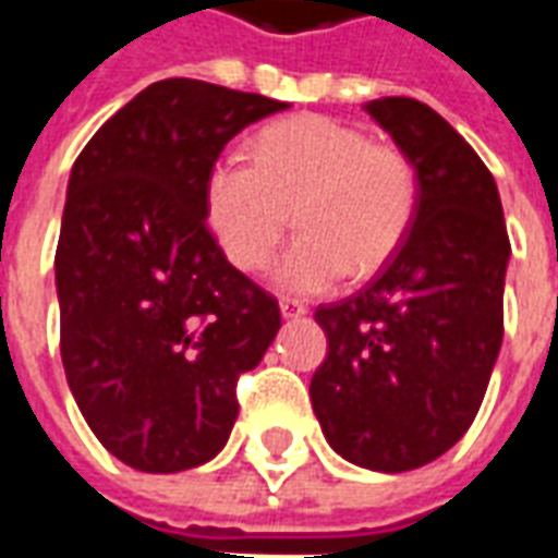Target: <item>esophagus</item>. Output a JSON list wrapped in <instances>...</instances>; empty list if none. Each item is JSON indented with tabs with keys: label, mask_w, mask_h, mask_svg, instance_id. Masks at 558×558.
Wrapping results in <instances>:
<instances>
[{
	"label": "esophagus",
	"mask_w": 558,
	"mask_h": 558,
	"mask_svg": "<svg viewBox=\"0 0 558 558\" xmlns=\"http://www.w3.org/2000/svg\"><path fill=\"white\" fill-rule=\"evenodd\" d=\"M307 314V307L295 299H280V316L283 319H299V316Z\"/></svg>",
	"instance_id": "esophagus-1"
}]
</instances>
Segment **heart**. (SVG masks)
<instances>
[{"instance_id":"1","label":"heart","mask_w":558,"mask_h":558,"mask_svg":"<svg viewBox=\"0 0 558 558\" xmlns=\"http://www.w3.org/2000/svg\"><path fill=\"white\" fill-rule=\"evenodd\" d=\"M415 203L412 160L328 116L266 128L254 163L220 158L206 182L208 227L235 268H263L290 223L302 230L271 268L275 287L299 295L331 290L347 271L367 278L386 266L410 232Z\"/></svg>"}]
</instances>
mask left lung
Listing matches in <instances>:
<instances>
[{
  "instance_id": "left-lung-1",
  "label": "left lung",
  "mask_w": 558,
  "mask_h": 558,
  "mask_svg": "<svg viewBox=\"0 0 558 558\" xmlns=\"http://www.w3.org/2000/svg\"><path fill=\"white\" fill-rule=\"evenodd\" d=\"M364 113L412 160L418 203L379 275L314 314L328 352L311 403L343 460L410 472L478 415L502 347L511 244L490 170L442 116L415 98H376Z\"/></svg>"
}]
</instances>
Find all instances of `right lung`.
Listing matches in <instances>:
<instances>
[{"label": "right lung", "instance_id": "1", "mask_svg": "<svg viewBox=\"0 0 558 558\" xmlns=\"http://www.w3.org/2000/svg\"><path fill=\"white\" fill-rule=\"evenodd\" d=\"M290 104L160 80L71 167L56 247L68 388L101 445L140 472L208 463L239 415L235 379L280 328L278 302L206 227L223 146Z\"/></svg>", "mask_w": 558, "mask_h": 558}]
</instances>
